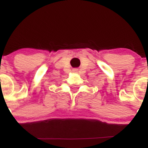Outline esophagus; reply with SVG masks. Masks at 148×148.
I'll return each instance as SVG.
<instances>
[{"label": "esophagus", "mask_w": 148, "mask_h": 148, "mask_svg": "<svg viewBox=\"0 0 148 148\" xmlns=\"http://www.w3.org/2000/svg\"><path fill=\"white\" fill-rule=\"evenodd\" d=\"M72 71H73V72H74V73H76V72H79V71H78V69H74Z\"/></svg>", "instance_id": "1"}]
</instances>
